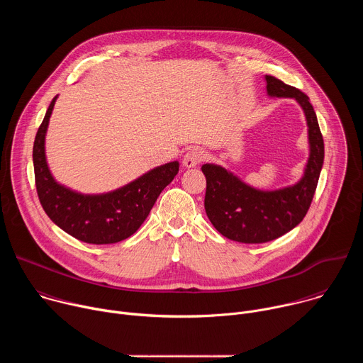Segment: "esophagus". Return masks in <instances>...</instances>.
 Masks as SVG:
<instances>
[{
	"label": "esophagus",
	"mask_w": 363,
	"mask_h": 363,
	"mask_svg": "<svg viewBox=\"0 0 363 363\" xmlns=\"http://www.w3.org/2000/svg\"><path fill=\"white\" fill-rule=\"evenodd\" d=\"M202 160H203V152L199 147H192L185 153L182 164L185 168H195Z\"/></svg>",
	"instance_id": "esophagus-1"
}]
</instances>
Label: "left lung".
Masks as SVG:
<instances>
[{"instance_id": "left-lung-1", "label": "left lung", "mask_w": 363, "mask_h": 363, "mask_svg": "<svg viewBox=\"0 0 363 363\" xmlns=\"http://www.w3.org/2000/svg\"><path fill=\"white\" fill-rule=\"evenodd\" d=\"M269 97L294 99L307 125L308 158L301 178L277 189H260L217 164H203L206 178L205 213L224 237L258 244L281 237L304 218L312 203L325 160V145L313 106L308 97L273 76H264Z\"/></svg>"}]
</instances>
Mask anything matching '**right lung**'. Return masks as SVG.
<instances>
[{
    "mask_svg": "<svg viewBox=\"0 0 363 363\" xmlns=\"http://www.w3.org/2000/svg\"><path fill=\"white\" fill-rule=\"evenodd\" d=\"M57 97L51 100L33 146L40 202L50 220L72 237L89 244L119 242L143 224L160 194L178 174L179 162L160 165L118 189L101 194H82L57 182L45 157L47 128Z\"/></svg>",
    "mask_w": 363,
    "mask_h": 363,
    "instance_id": "right-lung-1",
    "label": "right lung"
}]
</instances>
